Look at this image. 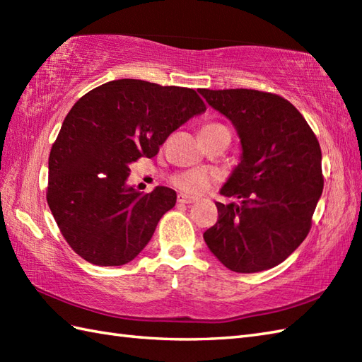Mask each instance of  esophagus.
Wrapping results in <instances>:
<instances>
[{
    "label": "esophagus",
    "mask_w": 362,
    "mask_h": 362,
    "mask_svg": "<svg viewBox=\"0 0 362 362\" xmlns=\"http://www.w3.org/2000/svg\"><path fill=\"white\" fill-rule=\"evenodd\" d=\"M196 201H197L196 197L188 196V194H183V193H180L179 196H177V202H180V204H194Z\"/></svg>",
    "instance_id": "1"
}]
</instances>
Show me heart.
Returning <instances> with one entry per match:
<instances>
[{
  "label": "heart",
  "instance_id": "b5f03b06",
  "mask_svg": "<svg viewBox=\"0 0 362 362\" xmlns=\"http://www.w3.org/2000/svg\"><path fill=\"white\" fill-rule=\"evenodd\" d=\"M205 127H221V126L206 124ZM214 180H216V173L210 171V169H191V171L177 174L173 179L174 185L179 189L185 191L188 194L205 193V191L210 189Z\"/></svg>",
  "mask_w": 362,
  "mask_h": 362
}]
</instances>
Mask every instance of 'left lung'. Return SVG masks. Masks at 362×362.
<instances>
[{"label": "left lung", "mask_w": 362, "mask_h": 362, "mask_svg": "<svg viewBox=\"0 0 362 362\" xmlns=\"http://www.w3.org/2000/svg\"><path fill=\"white\" fill-rule=\"evenodd\" d=\"M232 121L241 160L216 202L219 219L204 233L210 252L233 272L252 274L283 263L308 235L324 189L316 135L286 99L258 90H199Z\"/></svg>", "instance_id": "1"}]
</instances>
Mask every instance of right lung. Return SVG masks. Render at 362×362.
I'll return each instance as SVG.
<instances>
[{
  "label": "right lung",
  "mask_w": 362,
  "mask_h": 362,
  "mask_svg": "<svg viewBox=\"0 0 362 362\" xmlns=\"http://www.w3.org/2000/svg\"><path fill=\"white\" fill-rule=\"evenodd\" d=\"M206 110L193 88L118 79L83 95L68 112L49 153L48 205L70 247L96 266L140 253L175 191L143 194L127 183L130 163L157 156L175 129Z\"/></svg>",
  "instance_id": "add662e5"
}]
</instances>
